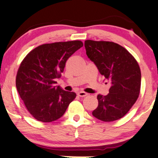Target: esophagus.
I'll use <instances>...</instances> for the list:
<instances>
[{"label":"esophagus","instance_id":"esophagus-1","mask_svg":"<svg viewBox=\"0 0 158 158\" xmlns=\"http://www.w3.org/2000/svg\"><path fill=\"white\" fill-rule=\"evenodd\" d=\"M87 95H88V94L85 93V92H81H81H79V93H77L78 96H79V97H81V98L87 96Z\"/></svg>","mask_w":158,"mask_h":158}]
</instances>
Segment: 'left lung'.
<instances>
[{"mask_svg": "<svg viewBox=\"0 0 158 158\" xmlns=\"http://www.w3.org/2000/svg\"><path fill=\"white\" fill-rule=\"evenodd\" d=\"M85 47L88 58L111 85L107 95L97 96L98 106L93 115L103 122L117 120L128 112L139 97V65L127 49L116 43L87 40Z\"/></svg>", "mask_w": 158, "mask_h": 158, "instance_id": "8db88e82", "label": "left lung"}]
</instances>
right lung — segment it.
<instances>
[{
    "label": "right lung",
    "instance_id": "add662e5",
    "mask_svg": "<svg viewBox=\"0 0 158 158\" xmlns=\"http://www.w3.org/2000/svg\"><path fill=\"white\" fill-rule=\"evenodd\" d=\"M83 46L81 41L45 44L27 54L18 69L16 87L27 109L43 123L64 114L77 95L55 85L67 60Z\"/></svg>",
    "mask_w": 158,
    "mask_h": 158
}]
</instances>
